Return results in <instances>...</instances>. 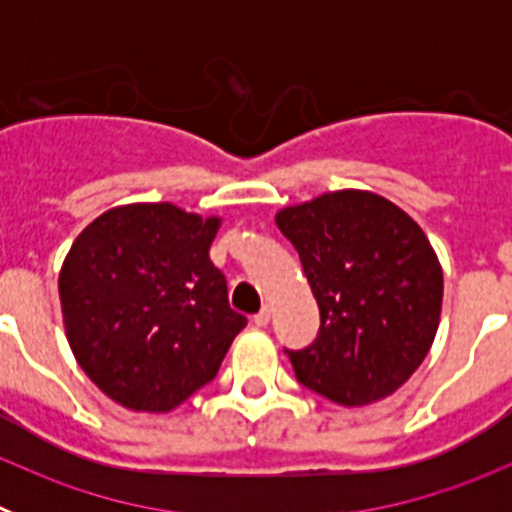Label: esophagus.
<instances>
[{
  "label": "esophagus",
  "instance_id": "1",
  "mask_svg": "<svg viewBox=\"0 0 512 512\" xmlns=\"http://www.w3.org/2000/svg\"><path fill=\"white\" fill-rule=\"evenodd\" d=\"M269 320H271V307L269 305H264L259 312H256V315H253V323L259 325V328H266V325H269Z\"/></svg>",
  "mask_w": 512,
  "mask_h": 512
}]
</instances>
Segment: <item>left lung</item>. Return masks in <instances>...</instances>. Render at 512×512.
<instances>
[{
	"label": "left lung",
	"instance_id": "1",
	"mask_svg": "<svg viewBox=\"0 0 512 512\" xmlns=\"http://www.w3.org/2000/svg\"><path fill=\"white\" fill-rule=\"evenodd\" d=\"M277 225L320 307L318 338L287 351L297 382L346 408L400 390L441 320L443 271L420 225L364 189L284 207Z\"/></svg>",
	"mask_w": 512,
	"mask_h": 512
}]
</instances>
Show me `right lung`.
<instances>
[{"label":"right lung","instance_id":"add662e5","mask_svg":"<svg viewBox=\"0 0 512 512\" xmlns=\"http://www.w3.org/2000/svg\"><path fill=\"white\" fill-rule=\"evenodd\" d=\"M220 217L171 202L102 212L58 274L63 325L79 366L128 410L169 413L212 382L246 328L210 261Z\"/></svg>","mask_w":512,"mask_h":512}]
</instances>
